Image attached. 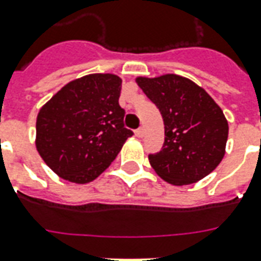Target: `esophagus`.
<instances>
[{
	"label": "esophagus",
	"mask_w": 261,
	"mask_h": 261,
	"mask_svg": "<svg viewBox=\"0 0 261 261\" xmlns=\"http://www.w3.org/2000/svg\"><path fill=\"white\" fill-rule=\"evenodd\" d=\"M136 136H137V137H140V138H141V137L144 136V128H143V127H140V128H137V130H136Z\"/></svg>",
	"instance_id": "obj_1"
}]
</instances>
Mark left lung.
I'll list each match as a JSON object with an SVG mask.
<instances>
[{"mask_svg": "<svg viewBox=\"0 0 261 261\" xmlns=\"http://www.w3.org/2000/svg\"><path fill=\"white\" fill-rule=\"evenodd\" d=\"M161 113L165 140L149 154L151 167L169 184L187 185L205 178L225 155L229 125L223 112L202 87L176 74L138 77Z\"/></svg>", "mask_w": 261, "mask_h": 261, "instance_id": "1", "label": "left lung"}]
</instances>
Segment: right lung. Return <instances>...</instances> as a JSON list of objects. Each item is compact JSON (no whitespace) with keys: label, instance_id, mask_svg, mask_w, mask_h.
<instances>
[{"label":"right lung","instance_id":"obj_1","mask_svg":"<svg viewBox=\"0 0 261 261\" xmlns=\"http://www.w3.org/2000/svg\"><path fill=\"white\" fill-rule=\"evenodd\" d=\"M121 79L89 74L61 89L36 118V148L54 172L76 184L97 178L134 133L118 105Z\"/></svg>","mask_w":261,"mask_h":261}]
</instances>
